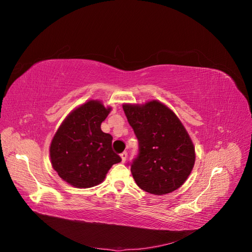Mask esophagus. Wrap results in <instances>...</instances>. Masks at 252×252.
Listing matches in <instances>:
<instances>
[{
    "label": "esophagus",
    "mask_w": 252,
    "mask_h": 252,
    "mask_svg": "<svg viewBox=\"0 0 252 252\" xmlns=\"http://www.w3.org/2000/svg\"><path fill=\"white\" fill-rule=\"evenodd\" d=\"M127 157H128V155H127V152H126V151H124V152H122V154H121V158H122V163H125V162H126V159H127Z\"/></svg>",
    "instance_id": "esophagus-1"
}]
</instances>
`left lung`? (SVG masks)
Masks as SVG:
<instances>
[{"label":"left lung","mask_w":252,"mask_h":252,"mask_svg":"<svg viewBox=\"0 0 252 252\" xmlns=\"http://www.w3.org/2000/svg\"><path fill=\"white\" fill-rule=\"evenodd\" d=\"M123 109L139 141L130 169L136 185L157 195L180 188L192 171L195 150L177 114L157 100L123 104Z\"/></svg>","instance_id":"8db88e82"}]
</instances>
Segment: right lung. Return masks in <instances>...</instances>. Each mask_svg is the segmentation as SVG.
<instances>
[{
	"label": "right lung",
	"mask_w": 252,
	"mask_h": 252,
	"mask_svg": "<svg viewBox=\"0 0 252 252\" xmlns=\"http://www.w3.org/2000/svg\"><path fill=\"white\" fill-rule=\"evenodd\" d=\"M111 109L101 101L89 100L68 114L53 135L50 162L67 184L77 188L96 186L112 165L121 162L111 147L112 136L101 129Z\"/></svg>",
	"instance_id": "add662e5"
}]
</instances>
